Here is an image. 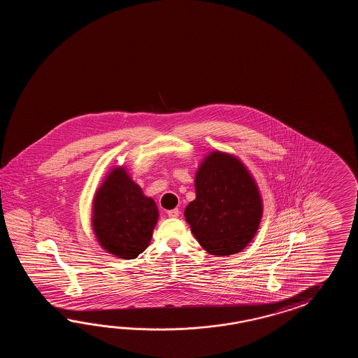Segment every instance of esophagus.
I'll list each match as a JSON object with an SVG mask.
<instances>
[{
    "instance_id": "34e87169",
    "label": "esophagus",
    "mask_w": 358,
    "mask_h": 358,
    "mask_svg": "<svg viewBox=\"0 0 358 358\" xmlns=\"http://www.w3.org/2000/svg\"><path fill=\"white\" fill-rule=\"evenodd\" d=\"M179 210L178 208H174V210H170L168 211L169 217H171V219H176L178 216H179Z\"/></svg>"
}]
</instances>
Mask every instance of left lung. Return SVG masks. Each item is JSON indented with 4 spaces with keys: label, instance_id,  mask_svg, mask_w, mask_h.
Instances as JSON below:
<instances>
[{
    "label": "left lung",
    "instance_id": "obj_1",
    "mask_svg": "<svg viewBox=\"0 0 358 358\" xmlns=\"http://www.w3.org/2000/svg\"><path fill=\"white\" fill-rule=\"evenodd\" d=\"M196 199L184 216L202 248L230 256L251 243L262 217L257 182L234 155L213 151L198 166Z\"/></svg>",
    "mask_w": 358,
    "mask_h": 358
}]
</instances>
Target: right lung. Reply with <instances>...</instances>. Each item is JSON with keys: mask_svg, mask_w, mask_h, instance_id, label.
I'll use <instances>...</instances> for the list:
<instances>
[{"mask_svg": "<svg viewBox=\"0 0 358 358\" xmlns=\"http://www.w3.org/2000/svg\"><path fill=\"white\" fill-rule=\"evenodd\" d=\"M157 220L155 201L127 169H111L92 202V228L99 245L119 259H136L150 245Z\"/></svg>", "mask_w": 358, "mask_h": 358, "instance_id": "right-lung-1", "label": "right lung"}]
</instances>
